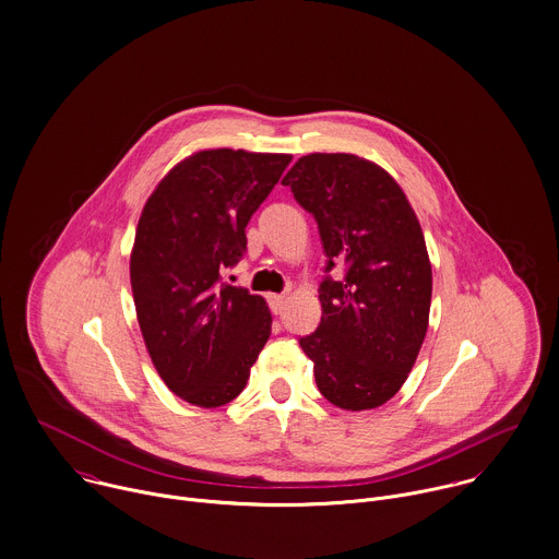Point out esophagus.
Listing matches in <instances>:
<instances>
[{"label": "esophagus", "mask_w": 559, "mask_h": 559, "mask_svg": "<svg viewBox=\"0 0 559 559\" xmlns=\"http://www.w3.org/2000/svg\"><path fill=\"white\" fill-rule=\"evenodd\" d=\"M284 304H286V297H284V295H271V297H269V306H271V310H273L275 314H280V312L284 310Z\"/></svg>", "instance_id": "34e87169"}]
</instances>
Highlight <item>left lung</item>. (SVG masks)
Segmentation results:
<instances>
[{
	"instance_id": "8db88e82",
	"label": "left lung",
	"mask_w": 559,
	"mask_h": 559,
	"mask_svg": "<svg viewBox=\"0 0 559 559\" xmlns=\"http://www.w3.org/2000/svg\"><path fill=\"white\" fill-rule=\"evenodd\" d=\"M282 183L314 216L325 271L347 264L341 282L323 280L321 323L299 338L317 386L345 411L382 406L406 382L428 330L432 271L419 221L395 179L358 155H306Z\"/></svg>"
}]
</instances>
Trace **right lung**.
Returning <instances> with one entry per match:
<instances>
[{
    "label": "right lung",
    "instance_id": "right-lung-1",
    "mask_svg": "<svg viewBox=\"0 0 559 559\" xmlns=\"http://www.w3.org/2000/svg\"><path fill=\"white\" fill-rule=\"evenodd\" d=\"M290 159L234 148L192 153L142 210L131 251L140 330L166 386L194 406L238 397L271 336L264 297L221 284V275L245 253V227Z\"/></svg>",
    "mask_w": 559,
    "mask_h": 559
}]
</instances>
